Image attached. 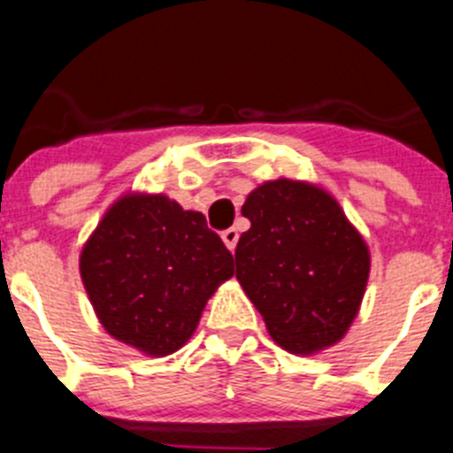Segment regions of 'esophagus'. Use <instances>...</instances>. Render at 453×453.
Instances as JSON below:
<instances>
[{
    "mask_svg": "<svg viewBox=\"0 0 453 453\" xmlns=\"http://www.w3.org/2000/svg\"><path fill=\"white\" fill-rule=\"evenodd\" d=\"M238 238H240V235H238V231H235V229H226V231H222L224 245L229 247L231 251H234V250H235V245H238Z\"/></svg>",
    "mask_w": 453,
    "mask_h": 453,
    "instance_id": "esophagus-1",
    "label": "esophagus"
}]
</instances>
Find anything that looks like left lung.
Returning a JSON list of instances; mask_svg holds the SVG:
<instances>
[{"instance_id": "left-lung-1", "label": "left lung", "mask_w": 453, "mask_h": 453, "mask_svg": "<svg viewBox=\"0 0 453 453\" xmlns=\"http://www.w3.org/2000/svg\"><path fill=\"white\" fill-rule=\"evenodd\" d=\"M251 222L235 247V276L276 345L315 354L354 322L370 251L340 203L318 186L276 179L250 192Z\"/></svg>"}]
</instances>
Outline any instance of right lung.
<instances>
[{
	"instance_id": "add662e5",
	"label": "right lung",
	"mask_w": 453,
	"mask_h": 453,
	"mask_svg": "<svg viewBox=\"0 0 453 453\" xmlns=\"http://www.w3.org/2000/svg\"><path fill=\"white\" fill-rule=\"evenodd\" d=\"M81 279L104 329L142 354L181 349L234 256L197 211L165 195H124L81 251Z\"/></svg>"
}]
</instances>
